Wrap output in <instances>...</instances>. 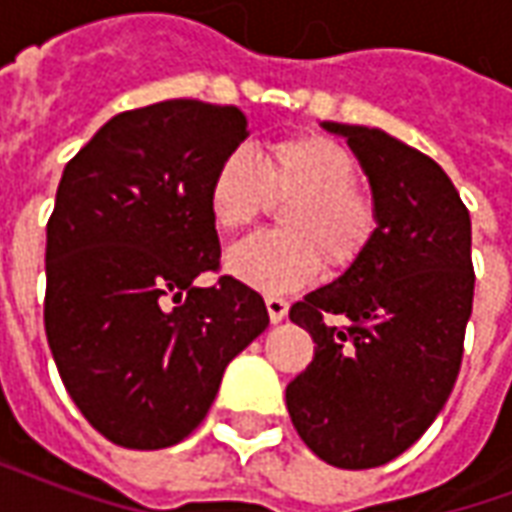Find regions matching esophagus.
Instances as JSON below:
<instances>
[{
  "instance_id": "esophagus-1",
  "label": "esophagus",
  "mask_w": 512,
  "mask_h": 512,
  "mask_svg": "<svg viewBox=\"0 0 512 512\" xmlns=\"http://www.w3.org/2000/svg\"><path fill=\"white\" fill-rule=\"evenodd\" d=\"M288 301L279 299V296H268L266 299V310H268V318H271V323H279L285 321V315H288Z\"/></svg>"
}]
</instances>
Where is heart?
Returning <instances> with one entry per match:
<instances>
[{"instance_id": "obj_1", "label": "heart", "mask_w": 512, "mask_h": 512, "mask_svg": "<svg viewBox=\"0 0 512 512\" xmlns=\"http://www.w3.org/2000/svg\"><path fill=\"white\" fill-rule=\"evenodd\" d=\"M356 164L340 142L321 134L268 142L260 164L233 150L208 183V213L216 230L238 235L266 216L274 202L282 233L257 235L227 257V271L249 288L288 293L321 274H340L370 252L378 235L376 200L359 189Z\"/></svg>"}]
</instances>
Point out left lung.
Masks as SVG:
<instances>
[{"label": "left lung", "instance_id": "8db88e82", "mask_svg": "<svg viewBox=\"0 0 512 512\" xmlns=\"http://www.w3.org/2000/svg\"><path fill=\"white\" fill-rule=\"evenodd\" d=\"M323 128L365 169L378 235L354 268L290 307L315 359L285 400L321 461L373 469L430 428L455 386L474 296L472 219L430 156L381 128Z\"/></svg>", "mask_w": 512, "mask_h": 512}]
</instances>
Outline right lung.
Wrapping results in <instances>:
<instances>
[{
	"instance_id": "add662e5",
	"label": "right lung",
	"mask_w": 512,
	"mask_h": 512,
	"mask_svg": "<svg viewBox=\"0 0 512 512\" xmlns=\"http://www.w3.org/2000/svg\"><path fill=\"white\" fill-rule=\"evenodd\" d=\"M246 139L238 106L161 101L115 115L65 164L46 224L43 321L84 419L128 450L200 425L224 367L266 332L260 293L219 268L216 164Z\"/></svg>"
}]
</instances>
